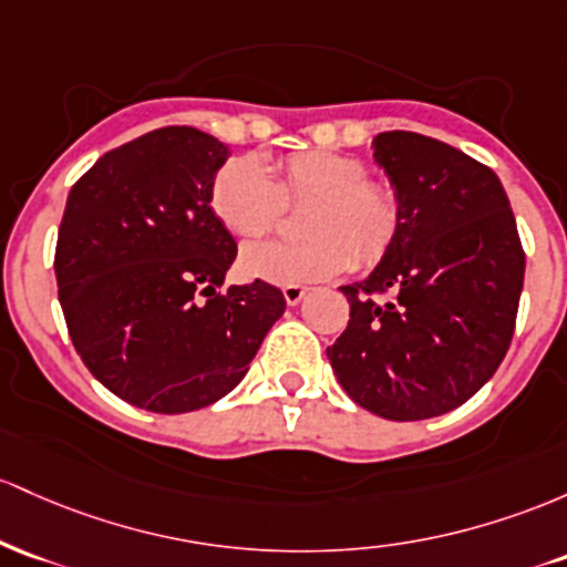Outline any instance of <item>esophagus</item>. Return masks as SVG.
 <instances>
[{"instance_id":"34e87169","label":"esophagus","mask_w":567,"mask_h":567,"mask_svg":"<svg viewBox=\"0 0 567 567\" xmlns=\"http://www.w3.org/2000/svg\"><path fill=\"white\" fill-rule=\"evenodd\" d=\"M305 295H308V289H305V286H284V300L289 305H297Z\"/></svg>"}]
</instances>
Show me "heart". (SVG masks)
I'll return each mask as SVG.
<instances>
[{
  "label": "heart",
  "instance_id": "heart-1",
  "mask_svg": "<svg viewBox=\"0 0 567 567\" xmlns=\"http://www.w3.org/2000/svg\"><path fill=\"white\" fill-rule=\"evenodd\" d=\"M302 208L300 240H265L240 251V270L270 284L300 286L351 270H372L396 246L406 212L396 184L372 179L364 161L329 150L291 152L265 171L230 157L214 174L208 208L235 238L254 240Z\"/></svg>",
  "mask_w": 567,
  "mask_h": 567
}]
</instances>
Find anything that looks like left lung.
I'll use <instances>...</instances> for the list:
<instances>
[{"mask_svg":"<svg viewBox=\"0 0 567 567\" xmlns=\"http://www.w3.org/2000/svg\"><path fill=\"white\" fill-rule=\"evenodd\" d=\"M404 198L396 246L342 286L346 332L327 348L348 396L388 421H425L474 396L512 346L525 251L498 176L412 131L374 136Z\"/></svg>","mask_w":567,"mask_h":567,"instance_id":"obj_1","label":"left lung"}]
</instances>
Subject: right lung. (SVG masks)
Listing matches in <instances>:
<instances>
[{
  "mask_svg": "<svg viewBox=\"0 0 567 567\" xmlns=\"http://www.w3.org/2000/svg\"><path fill=\"white\" fill-rule=\"evenodd\" d=\"M227 146L189 125L144 133L74 182L55 281L82 364L138 410L176 415L227 396L249 372L281 289L230 286L233 235L208 208Z\"/></svg>",
  "mask_w": 567,
  "mask_h": 567,
  "instance_id": "1",
  "label": "right lung"
}]
</instances>
